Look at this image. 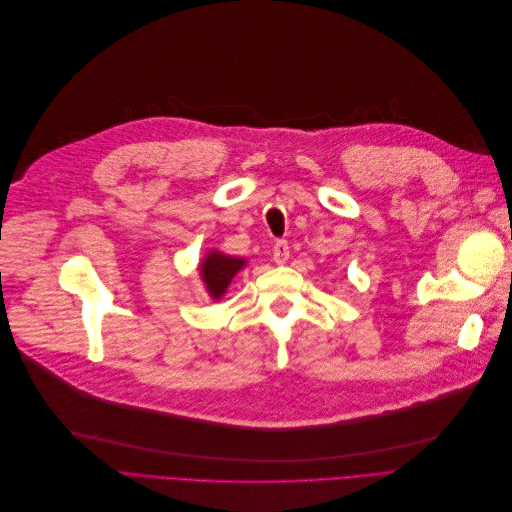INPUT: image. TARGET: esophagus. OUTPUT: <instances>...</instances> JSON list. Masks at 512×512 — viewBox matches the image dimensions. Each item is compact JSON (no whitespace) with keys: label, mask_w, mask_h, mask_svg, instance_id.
<instances>
[{"label":"esophagus","mask_w":512,"mask_h":512,"mask_svg":"<svg viewBox=\"0 0 512 512\" xmlns=\"http://www.w3.org/2000/svg\"><path fill=\"white\" fill-rule=\"evenodd\" d=\"M273 260H275L277 264H285V262L289 260V243H287L285 239L275 241V246H273Z\"/></svg>","instance_id":"esophagus-1"}]
</instances>
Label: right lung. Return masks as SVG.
I'll return each instance as SVG.
<instances>
[{"label":"right lung","mask_w":512,"mask_h":512,"mask_svg":"<svg viewBox=\"0 0 512 512\" xmlns=\"http://www.w3.org/2000/svg\"><path fill=\"white\" fill-rule=\"evenodd\" d=\"M243 266H246V260L243 258H233L216 250L208 252V256L200 264V277L212 300H221L225 296L231 279L243 269Z\"/></svg>","instance_id":"add662e5"}]
</instances>
